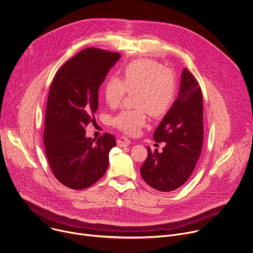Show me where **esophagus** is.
<instances>
[{
	"label": "esophagus",
	"instance_id": "1",
	"mask_svg": "<svg viewBox=\"0 0 253 253\" xmlns=\"http://www.w3.org/2000/svg\"><path fill=\"white\" fill-rule=\"evenodd\" d=\"M130 144V140L125 137V136H120L117 140V145L119 147H124V146H128Z\"/></svg>",
	"mask_w": 253,
	"mask_h": 253
}]
</instances>
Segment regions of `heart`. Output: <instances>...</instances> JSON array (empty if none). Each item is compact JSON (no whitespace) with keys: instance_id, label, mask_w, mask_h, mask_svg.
<instances>
[{"instance_id":"1","label":"heart","mask_w":253,"mask_h":253,"mask_svg":"<svg viewBox=\"0 0 253 253\" xmlns=\"http://www.w3.org/2000/svg\"><path fill=\"white\" fill-rule=\"evenodd\" d=\"M135 92L138 108L123 109L112 118V124L123 133L136 136L147 123V110L158 117L170 107L176 90L174 73L151 59H139L123 70V80L110 77L104 84V98L108 105L120 104L127 91Z\"/></svg>"}]
</instances>
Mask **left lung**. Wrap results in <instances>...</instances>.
Returning a JSON list of instances; mask_svg holds the SVG:
<instances>
[{
    "label": "left lung",
    "instance_id": "1",
    "mask_svg": "<svg viewBox=\"0 0 253 253\" xmlns=\"http://www.w3.org/2000/svg\"><path fill=\"white\" fill-rule=\"evenodd\" d=\"M204 137L203 94L194 76L182 71L179 94L153 136L165 142L163 152L148 150L140 171L147 184L169 192L182 186L192 174L200 157Z\"/></svg>",
    "mask_w": 253,
    "mask_h": 253
}]
</instances>
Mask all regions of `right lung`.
Masks as SVG:
<instances>
[{"label": "right lung", "instance_id": "obj_1", "mask_svg": "<svg viewBox=\"0 0 253 253\" xmlns=\"http://www.w3.org/2000/svg\"><path fill=\"white\" fill-rule=\"evenodd\" d=\"M117 52L85 48L67 61L55 74L48 94L43 143L55 177L71 189H84L105 173L113 135L96 141L86 138L84 128L94 123L98 88L120 59Z\"/></svg>", "mask_w": 253, "mask_h": 253}]
</instances>
